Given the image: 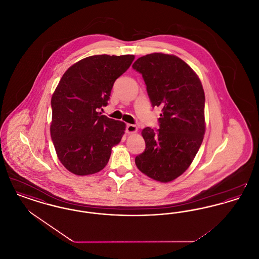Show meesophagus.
Instances as JSON below:
<instances>
[{
    "label": "esophagus",
    "instance_id": "obj_1",
    "mask_svg": "<svg viewBox=\"0 0 259 259\" xmlns=\"http://www.w3.org/2000/svg\"><path fill=\"white\" fill-rule=\"evenodd\" d=\"M138 131V127L134 124H127L126 126V133L127 134H133Z\"/></svg>",
    "mask_w": 259,
    "mask_h": 259
}]
</instances>
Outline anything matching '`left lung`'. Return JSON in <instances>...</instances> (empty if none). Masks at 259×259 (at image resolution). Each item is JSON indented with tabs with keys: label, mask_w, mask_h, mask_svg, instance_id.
Instances as JSON below:
<instances>
[{
	"label": "left lung",
	"mask_w": 259,
	"mask_h": 259,
	"mask_svg": "<svg viewBox=\"0 0 259 259\" xmlns=\"http://www.w3.org/2000/svg\"><path fill=\"white\" fill-rule=\"evenodd\" d=\"M133 69L143 75L151 106L160 107L159 129L146 127V149L137 155L138 169L169 183L187 170L205 134V93L193 70L181 58L151 53L138 58Z\"/></svg>",
	"instance_id": "8db88e82"
}]
</instances>
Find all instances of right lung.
I'll return each mask as SVG.
<instances>
[{
	"label": "right lung",
	"instance_id": "add662e5",
	"mask_svg": "<svg viewBox=\"0 0 259 259\" xmlns=\"http://www.w3.org/2000/svg\"><path fill=\"white\" fill-rule=\"evenodd\" d=\"M134 55H94L76 62L63 74L52 98L50 135L64 167L77 176L106 167L125 123L99 112L108 105L114 81Z\"/></svg>",
	"mask_w": 259,
	"mask_h": 259
}]
</instances>
